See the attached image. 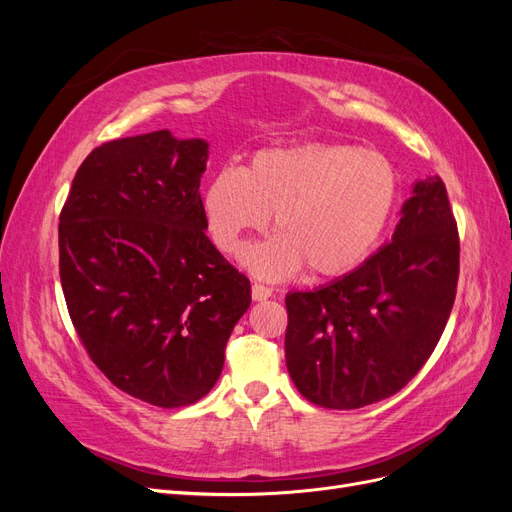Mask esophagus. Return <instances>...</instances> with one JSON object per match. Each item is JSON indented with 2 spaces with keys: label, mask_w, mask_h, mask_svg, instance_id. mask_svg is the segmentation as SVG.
I'll return each mask as SVG.
<instances>
[{
  "label": "esophagus",
  "mask_w": 512,
  "mask_h": 512,
  "mask_svg": "<svg viewBox=\"0 0 512 512\" xmlns=\"http://www.w3.org/2000/svg\"><path fill=\"white\" fill-rule=\"evenodd\" d=\"M271 294H273V290L267 288V286H262V284H254L252 286V299L254 301H267Z\"/></svg>",
  "instance_id": "esophagus-1"
}]
</instances>
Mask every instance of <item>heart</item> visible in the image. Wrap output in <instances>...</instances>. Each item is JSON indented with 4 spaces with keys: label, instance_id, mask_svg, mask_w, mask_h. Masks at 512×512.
<instances>
[{
    "label": "heart",
    "instance_id": "1",
    "mask_svg": "<svg viewBox=\"0 0 512 512\" xmlns=\"http://www.w3.org/2000/svg\"><path fill=\"white\" fill-rule=\"evenodd\" d=\"M397 192V170L382 153L307 143L262 149L245 170H218L203 207L211 239L226 254L265 230L273 213L275 235L241 254L254 275L284 280L307 267L314 277H337L374 250Z\"/></svg>",
    "mask_w": 512,
    "mask_h": 512
}]
</instances>
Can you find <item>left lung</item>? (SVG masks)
I'll return each instance as SVG.
<instances>
[{
    "label": "left lung",
    "mask_w": 512,
    "mask_h": 512,
    "mask_svg": "<svg viewBox=\"0 0 512 512\" xmlns=\"http://www.w3.org/2000/svg\"><path fill=\"white\" fill-rule=\"evenodd\" d=\"M389 243L331 284L286 297V367L316 406L376 404L418 374L451 316L459 235L440 177L412 185Z\"/></svg>",
    "instance_id": "8db88e82"
}]
</instances>
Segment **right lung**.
Masks as SVG:
<instances>
[{
    "label": "right lung",
    "instance_id": "add662e5",
    "mask_svg": "<svg viewBox=\"0 0 512 512\" xmlns=\"http://www.w3.org/2000/svg\"><path fill=\"white\" fill-rule=\"evenodd\" d=\"M209 143L168 130L96 147L59 215V277L76 333L117 389L151 406L205 397L252 303L205 235Z\"/></svg>",
    "mask_w": 512,
    "mask_h": 512
}]
</instances>
